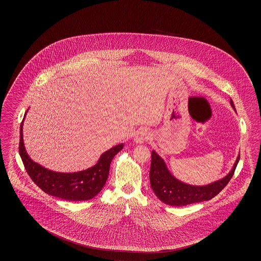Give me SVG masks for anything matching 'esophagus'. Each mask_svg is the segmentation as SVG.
Here are the masks:
<instances>
[{"label": "esophagus", "instance_id": "1", "mask_svg": "<svg viewBox=\"0 0 261 261\" xmlns=\"http://www.w3.org/2000/svg\"><path fill=\"white\" fill-rule=\"evenodd\" d=\"M150 137H151L150 132H149L147 129H141L137 132L134 140H135L137 144H143V143L147 142Z\"/></svg>", "mask_w": 261, "mask_h": 261}]
</instances>
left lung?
<instances>
[{"label": "left lung", "instance_id": "1", "mask_svg": "<svg viewBox=\"0 0 261 261\" xmlns=\"http://www.w3.org/2000/svg\"><path fill=\"white\" fill-rule=\"evenodd\" d=\"M232 109L236 112L232 99H230ZM240 160V153L232 169L225 177L211 182L207 185H191L177 179L167 168L165 162L155 151H151V164L149 170V182L155 196L164 203L172 206H184L190 203L210 200L218 195L229 183L235 172Z\"/></svg>", "mask_w": 261, "mask_h": 261}]
</instances>
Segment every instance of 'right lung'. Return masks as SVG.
Segmentation results:
<instances>
[{
	"label": "right lung",
	"instance_id": "obj_1",
	"mask_svg": "<svg viewBox=\"0 0 261 261\" xmlns=\"http://www.w3.org/2000/svg\"><path fill=\"white\" fill-rule=\"evenodd\" d=\"M27 112L28 110L20 125L19 154L33 182L46 194L69 201L88 200L96 197L107 182L113 156L123 149L124 145L119 144L105 151L94 166L85 170L71 173L53 171L33 162L25 149L22 129Z\"/></svg>",
	"mask_w": 261,
	"mask_h": 261
}]
</instances>
